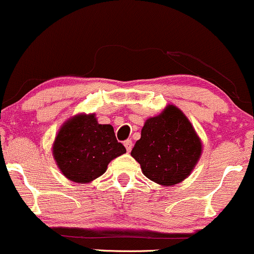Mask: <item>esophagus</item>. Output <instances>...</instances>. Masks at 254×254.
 Listing matches in <instances>:
<instances>
[{
  "label": "esophagus",
  "instance_id": "esophagus-1",
  "mask_svg": "<svg viewBox=\"0 0 254 254\" xmlns=\"http://www.w3.org/2000/svg\"><path fill=\"white\" fill-rule=\"evenodd\" d=\"M124 145L125 148H127V150L130 151L132 149V141H131V139H127V141H124Z\"/></svg>",
  "mask_w": 254,
  "mask_h": 254
}]
</instances>
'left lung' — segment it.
I'll use <instances>...</instances> for the list:
<instances>
[{"label": "left lung", "mask_w": 254, "mask_h": 254, "mask_svg": "<svg viewBox=\"0 0 254 254\" xmlns=\"http://www.w3.org/2000/svg\"><path fill=\"white\" fill-rule=\"evenodd\" d=\"M202 153V143L185 115L170 105L144 123L131 155L147 178L161 185L185 179Z\"/></svg>", "instance_id": "8db88e82"}]
</instances>
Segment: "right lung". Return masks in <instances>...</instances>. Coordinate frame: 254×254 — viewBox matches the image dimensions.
I'll list each match as a JSON object with an SVG mask.
<instances>
[{
	"label": "right lung",
	"instance_id": "1",
	"mask_svg": "<svg viewBox=\"0 0 254 254\" xmlns=\"http://www.w3.org/2000/svg\"><path fill=\"white\" fill-rule=\"evenodd\" d=\"M52 151L68 179L89 183L104 174L111 160L127 149L117 141L111 125L99 124L94 115H80L61 127Z\"/></svg>",
	"mask_w": 254,
	"mask_h": 254
}]
</instances>
